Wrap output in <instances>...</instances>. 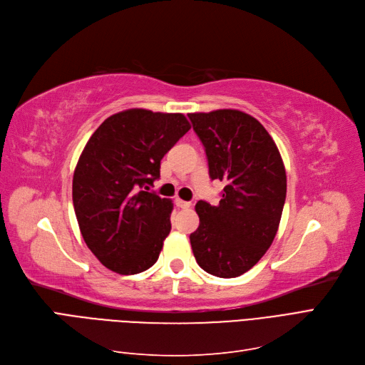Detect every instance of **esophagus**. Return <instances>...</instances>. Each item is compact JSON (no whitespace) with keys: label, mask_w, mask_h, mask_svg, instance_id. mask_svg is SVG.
I'll use <instances>...</instances> for the list:
<instances>
[{"label":"esophagus","mask_w":365,"mask_h":365,"mask_svg":"<svg viewBox=\"0 0 365 365\" xmlns=\"http://www.w3.org/2000/svg\"><path fill=\"white\" fill-rule=\"evenodd\" d=\"M175 205H178V207L180 209H190L192 206L191 201H183L180 198H175Z\"/></svg>","instance_id":"34e87169"}]
</instances>
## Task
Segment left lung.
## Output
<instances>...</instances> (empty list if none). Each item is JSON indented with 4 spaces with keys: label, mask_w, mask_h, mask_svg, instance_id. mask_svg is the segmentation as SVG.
<instances>
[{
    "label": "left lung",
    "mask_w": 365,
    "mask_h": 365,
    "mask_svg": "<svg viewBox=\"0 0 365 365\" xmlns=\"http://www.w3.org/2000/svg\"><path fill=\"white\" fill-rule=\"evenodd\" d=\"M187 117L205 145L210 179L224 183L218 206L195 205L194 257L207 274L235 278L272 245L286 201V168L271 135L250 114L217 110Z\"/></svg>",
    "instance_id": "1"
}]
</instances>
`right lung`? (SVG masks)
<instances>
[{"label": "right lung", "mask_w": 365, "mask_h": 365, "mask_svg": "<svg viewBox=\"0 0 365 365\" xmlns=\"http://www.w3.org/2000/svg\"><path fill=\"white\" fill-rule=\"evenodd\" d=\"M191 129L183 114L132 108L94 130L73 173L75 215L87 247L121 275L152 267L171 230L173 203L148 191L160 160Z\"/></svg>", "instance_id": "obj_1"}]
</instances>
